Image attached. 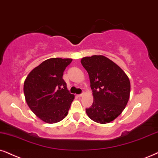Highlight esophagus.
Returning <instances> with one entry per match:
<instances>
[{
	"label": "esophagus",
	"instance_id": "1",
	"mask_svg": "<svg viewBox=\"0 0 158 158\" xmlns=\"http://www.w3.org/2000/svg\"><path fill=\"white\" fill-rule=\"evenodd\" d=\"M84 95H85V93H81V94H79V95H78V96H79V97H82V96H84Z\"/></svg>",
	"mask_w": 158,
	"mask_h": 158
}]
</instances>
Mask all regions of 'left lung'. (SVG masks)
<instances>
[{
    "label": "left lung",
    "mask_w": 158,
    "mask_h": 158,
    "mask_svg": "<svg viewBox=\"0 0 158 158\" xmlns=\"http://www.w3.org/2000/svg\"><path fill=\"white\" fill-rule=\"evenodd\" d=\"M81 63L87 71L93 89V103L86 113L100 124L114 120L126 106L131 82L119 65L103 55L85 57Z\"/></svg>",
    "instance_id": "obj_1"
}]
</instances>
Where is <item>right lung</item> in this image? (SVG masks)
<instances>
[{
  "instance_id": "1",
  "label": "right lung",
  "mask_w": 158,
  "mask_h": 158,
  "mask_svg": "<svg viewBox=\"0 0 158 158\" xmlns=\"http://www.w3.org/2000/svg\"><path fill=\"white\" fill-rule=\"evenodd\" d=\"M71 61L60 57L46 60L26 77L23 87L26 103L45 123H58L69 113L75 96L69 93L63 75Z\"/></svg>"
}]
</instances>
